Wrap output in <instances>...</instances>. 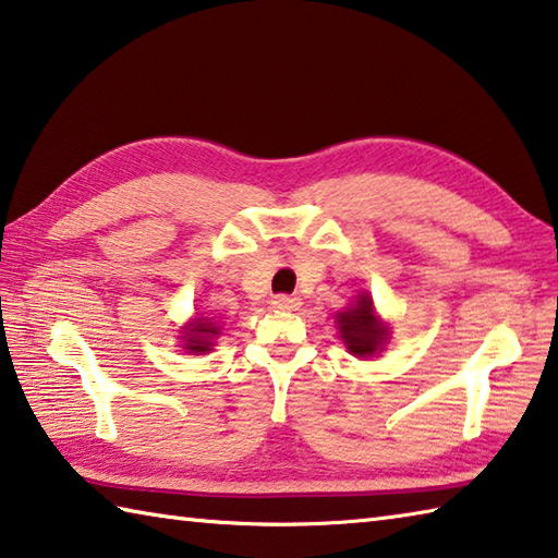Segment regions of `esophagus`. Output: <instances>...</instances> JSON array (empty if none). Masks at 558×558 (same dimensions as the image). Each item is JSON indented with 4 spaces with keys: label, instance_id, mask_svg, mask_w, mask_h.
<instances>
[{
    "label": "esophagus",
    "instance_id": "1",
    "mask_svg": "<svg viewBox=\"0 0 558 558\" xmlns=\"http://www.w3.org/2000/svg\"><path fill=\"white\" fill-rule=\"evenodd\" d=\"M272 310L276 312H298L300 310V298H292V294H278V298H272Z\"/></svg>",
    "mask_w": 558,
    "mask_h": 558
}]
</instances>
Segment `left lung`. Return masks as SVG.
I'll use <instances>...</instances> for the list:
<instances>
[{
	"label": "left lung",
	"mask_w": 558,
	"mask_h": 558,
	"mask_svg": "<svg viewBox=\"0 0 558 558\" xmlns=\"http://www.w3.org/2000/svg\"><path fill=\"white\" fill-rule=\"evenodd\" d=\"M338 331L348 351L357 357H367L379 353L385 348L389 329L385 322H379L375 314V304L369 294H357L355 304H351L345 312L336 314Z\"/></svg>",
	"instance_id": "1"
}]
</instances>
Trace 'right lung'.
I'll use <instances>...</instances> for the list:
<instances>
[{
	"label": "right lung",
	"instance_id": "right-lung-1",
	"mask_svg": "<svg viewBox=\"0 0 558 558\" xmlns=\"http://www.w3.org/2000/svg\"><path fill=\"white\" fill-rule=\"evenodd\" d=\"M220 336V326L205 316H195L193 322L183 326V348L189 353H207L213 351V341Z\"/></svg>",
	"mask_w": 558,
	"mask_h": 558
}]
</instances>
